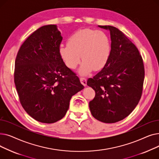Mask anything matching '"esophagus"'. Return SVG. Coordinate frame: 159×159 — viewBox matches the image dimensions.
Masks as SVG:
<instances>
[{
	"instance_id": "1",
	"label": "esophagus",
	"mask_w": 159,
	"mask_h": 159,
	"mask_svg": "<svg viewBox=\"0 0 159 159\" xmlns=\"http://www.w3.org/2000/svg\"><path fill=\"white\" fill-rule=\"evenodd\" d=\"M80 82L82 83V84L83 86H86L87 85V80L85 78H80Z\"/></svg>"
}]
</instances>
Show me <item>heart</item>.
<instances>
[{"instance_id": "b5f03b06", "label": "heart", "mask_w": 159, "mask_h": 159, "mask_svg": "<svg viewBox=\"0 0 159 159\" xmlns=\"http://www.w3.org/2000/svg\"><path fill=\"white\" fill-rule=\"evenodd\" d=\"M58 53L66 66L74 70L83 61L79 73L87 75L93 70L103 69L111 53L109 38L102 31L89 28L79 30L69 37L67 44L61 46Z\"/></svg>"}]
</instances>
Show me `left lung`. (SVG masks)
I'll use <instances>...</instances> for the list:
<instances>
[{
  "instance_id": "1",
  "label": "left lung",
  "mask_w": 159,
  "mask_h": 159,
  "mask_svg": "<svg viewBox=\"0 0 159 159\" xmlns=\"http://www.w3.org/2000/svg\"><path fill=\"white\" fill-rule=\"evenodd\" d=\"M98 27L110 32L111 53L104 68L87 81L95 91L89 107L97 120L115 123L126 118L138 104L144 66L138 49L121 31L111 26Z\"/></svg>"
}]
</instances>
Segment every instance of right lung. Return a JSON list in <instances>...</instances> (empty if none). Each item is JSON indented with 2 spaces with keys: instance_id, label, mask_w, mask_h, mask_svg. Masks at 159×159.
<instances>
[{
  "instance_id": "1",
  "label": "right lung",
  "mask_w": 159,
  "mask_h": 159,
  "mask_svg": "<svg viewBox=\"0 0 159 159\" xmlns=\"http://www.w3.org/2000/svg\"><path fill=\"white\" fill-rule=\"evenodd\" d=\"M62 40L56 25L42 26L24 42L16 57L14 82L20 102L43 123L62 119L71 97L84 88L58 53Z\"/></svg>"
}]
</instances>
